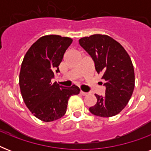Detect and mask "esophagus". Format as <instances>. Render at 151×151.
I'll list each match as a JSON object with an SVG mask.
<instances>
[{
    "mask_svg": "<svg viewBox=\"0 0 151 151\" xmlns=\"http://www.w3.org/2000/svg\"><path fill=\"white\" fill-rule=\"evenodd\" d=\"M80 93H81V95H83V96H86V95H87V94H88L87 92H82V91H81V92H80Z\"/></svg>",
    "mask_w": 151,
    "mask_h": 151,
    "instance_id": "1",
    "label": "esophagus"
}]
</instances>
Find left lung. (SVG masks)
I'll return each mask as SVG.
<instances>
[{"label": "left lung", "mask_w": 151, "mask_h": 151, "mask_svg": "<svg viewBox=\"0 0 151 151\" xmlns=\"http://www.w3.org/2000/svg\"><path fill=\"white\" fill-rule=\"evenodd\" d=\"M79 44L92 57L96 70L105 81V96L95 95L97 102L89 111L103 117L119 114L129 103L135 87L133 65L129 54L121 44L107 35L85 37Z\"/></svg>", "instance_id": "left-lung-1"}]
</instances>
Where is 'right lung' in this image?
<instances>
[{"label":"right lung","instance_id":"1","mask_svg":"<svg viewBox=\"0 0 151 151\" xmlns=\"http://www.w3.org/2000/svg\"><path fill=\"white\" fill-rule=\"evenodd\" d=\"M73 40L59 35L41 37L27 51L19 73V87L27 108L45 122L61 118L70 97L80 92L73 85L65 88L52 84L63 55Z\"/></svg>","mask_w":151,"mask_h":151}]
</instances>
